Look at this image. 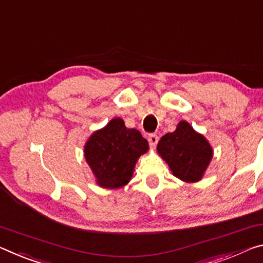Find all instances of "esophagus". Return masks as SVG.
I'll list each match as a JSON object with an SVG mask.
<instances>
[{
	"label": "esophagus",
	"instance_id": "34e87169",
	"mask_svg": "<svg viewBox=\"0 0 263 263\" xmlns=\"http://www.w3.org/2000/svg\"><path fill=\"white\" fill-rule=\"evenodd\" d=\"M148 142H149L150 147L155 148L157 145V143H158V136L156 134H149Z\"/></svg>",
	"mask_w": 263,
	"mask_h": 263
}]
</instances>
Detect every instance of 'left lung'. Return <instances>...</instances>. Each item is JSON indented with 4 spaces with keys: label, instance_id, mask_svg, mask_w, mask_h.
Wrapping results in <instances>:
<instances>
[{
    "label": "left lung",
    "instance_id": "obj_1",
    "mask_svg": "<svg viewBox=\"0 0 263 263\" xmlns=\"http://www.w3.org/2000/svg\"><path fill=\"white\" fill-rule=\"evenodd\" d=\"M160 153L176 177L187 183L198 182L213 156L212 148L203 135L187 122L178 123L174 133H167L157 144Z\"/></svg>",
    "mask_w": 263,
    "mask_h": 263
}]
</instances>
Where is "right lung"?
<instances>
[{
    "label": "right lung",
    "mask_w": 263,
    "mask_h": 263,
    "mask_svg": "<svg viewBox=\"0 0 263 263\" xmlns=\"http://www.w3.org/2000/svg\"><path fill=\"white\" fill-rule=\"evenodd\" d=\"M147 140L136 129H128L123 120L113 119L94 133L85 145V157L102 187L116 189L130 180L136 161L148 152Z\"/></svg>",
    "instance_id": "right-lung-1"
}]
</instances>
